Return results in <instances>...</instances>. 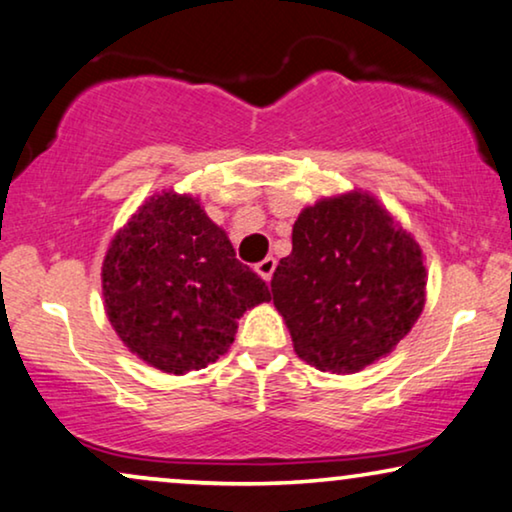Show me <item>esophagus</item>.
<instances>
[{"mask_svg": "<svg viewBox=\"0 0 512 512\" xmlns=\"http://www.w3.org/2000/svg\"><path fill=\"white\" fill-rule=\"evenodd\" d=\"M274 269H276L274 257H264L262 262L255 264V271L264 278V281H271V276H274Z\"/></svg>", "mask_w": 512, "mask_h": 512, "instance_id": "1", "label": "esophagus"}]
</instances>
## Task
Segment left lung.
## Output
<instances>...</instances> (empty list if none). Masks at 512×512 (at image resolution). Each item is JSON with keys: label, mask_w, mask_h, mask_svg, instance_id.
<instances>
[{"label": "left lung", "mask_w": 512, "mask_h": 512, "mask_svg": "<svg viewBox=\"0 0 512 512\" xmlns=\"http://www.w3.org/2000/svg\"><path fill=\"white\" fill-rule=\"evenodd\" d=\"M424 252L363 189L323 196L292 224L271 278L274 306L304 363L353 374L386 358L426 304Z\"/></svg>", "instance_id": "8db88e82"}]
</instances>
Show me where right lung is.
Wrapping results in <instances>:
<instances>
[{
    "label": "right lung",
    "mask_w": 512,
    "mask_h": 512,
    "mask_svg": "<svg viewBox=\"0 0 512 512\" xmlns=\"http://www.w3.org/2000/svg\"><path fill=\"white\" fill-rule=\"evenodd\" d=\"M100 278L126 349L175 377L224 356L238 318L269 302L267 283L236 260L199 196L173 189L149 196L114 234Z\"/></svg>",
    "instance_id": "add662e5"
}]
</instances>
